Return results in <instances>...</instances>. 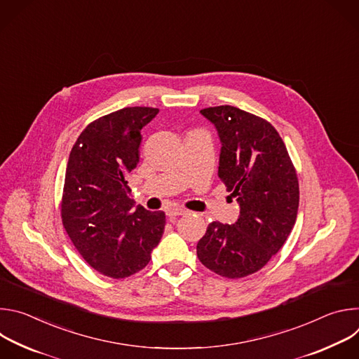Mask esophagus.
Here are the masks:
<instances>
[{"instance_id":"34e87169","label":"esophagus","mask_w":359,"mask_h":359,"mask_svg":"<svg viewBox=\"0 0 359 359\" xmlns=\"http://www.w3.org/2000/svg\"><path fill=\"white\" fill-rule=\"evenodd\" d=\"M187 213H189L187 210H184V209H177V208L169 209V210L166 212V215H168V217H169L170 220H175L176 217H179V216H184V215H187Z\"/></svg>"}]
</instances>
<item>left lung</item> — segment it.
Returning <instances> with one entry per match:
<instances>
[{
    "label": "left lung",
    "instance_id": "8db88e82",
    "mask_svg": "<svg viewBox=\"0 0 359 359\" xmlns=\"http://www.w3.org/2000/svg\"><path fill=\"white\" fill-rule=\"evenodd\" d=\"M220 140L219 177L240 204L234 224L213 222L197 243L203 266L226 278L262 270L283 247L298 212L295 168L276 128L230 105L200 111Z\"/></svg>",
    "mask_w": 359,
    "mask_h": 359
}]
</instances>
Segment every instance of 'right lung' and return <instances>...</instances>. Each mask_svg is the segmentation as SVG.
Instances as JSON below:
<instances>
[{
  "label": "right lung",
  "instance_id": "obj_1",
  "mask_svg": "<svg viewBox=\"0 0 359 359\" xmlns=\"http://www.w3.org/2000/svg\"><path fill=\"white\" fill-rule=\"evenodd\" d=\"M158 114V108L132 107L97 118L78 136L68 159L64 229L82 259L111 278L143 270L165 231V213L135 210L128 186L139 163L140 130Z\"/></svg>",
  "mask_w": 359,
  "mask_h": 359
}]
</instances>
